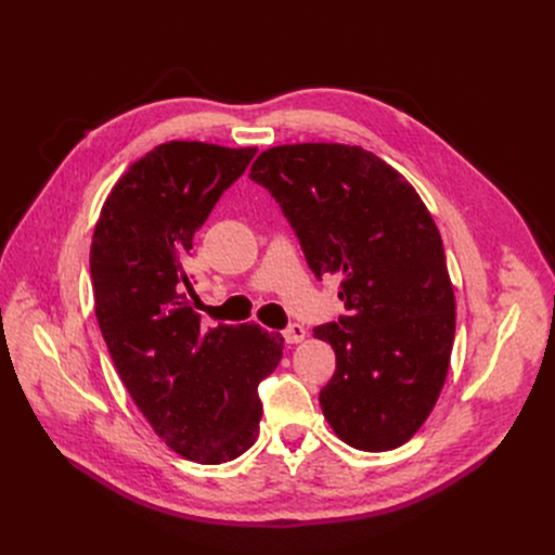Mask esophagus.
Instances as JSON below:
<instances>
[{
    "mask_svg": "<svg viewBox=\"0 0 555 555\" xmlns=\"http://www.w3.org/2000/svg\"><path fill=\"white\" fill-rule=\"evenodd\" d=\"M282 334H284V340L292 343V346H294V343L305 340V336H307V332H305V327L300 323H292Z\"/></svg>",
    "mask_w": 555,
    "mask_h": 555,
    "instance_id": "obj_1",
    "label": "esophagus"
}]
</instances>
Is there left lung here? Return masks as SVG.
I'll return each mask as SVG.
<instances>
[{
    "label": "left lung",
    "instance_id": "8db88e82",
    "mask_svg": "<svg viewBox=\"0 0 555 555\" xmlns=\"http://www.w3.org/2000/svg\"><path fill=\"white\" fill-rule=\"evenodd\" d=\"M250 180L280 205L313 275L340 278L348 315L313 327L336 354L319 395L330 427L361 452L404 444L438 400L456 330L429 209L361 146H275L257 157Z\"/></svg>",
    "mask_w": 555,
    "mask_h": 555
}]
</instances>
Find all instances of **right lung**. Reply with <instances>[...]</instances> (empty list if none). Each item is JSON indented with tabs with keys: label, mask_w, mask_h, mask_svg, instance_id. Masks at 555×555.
Listing matches in <instances>:
<instances>
[{
	"label": "right lung",
	"mask_w": 555,
	"mask_h": 555,
	"mask_svg": "<svg viewBox=\"0 0 555 555\" xmlns=\"http://www.w3.org/2000/svg\"><path fill=\"white\" fill-rule=\"evenodd\" d=\"M257 149L167 142L128 167L90 248L94 311L130 398L180 456L219 465L259 434L257 386L284 338L259 325L201 332L188 257L196 230Z\"/></svg>",
	"instance_id": "add662e5"
}]
</instances>
